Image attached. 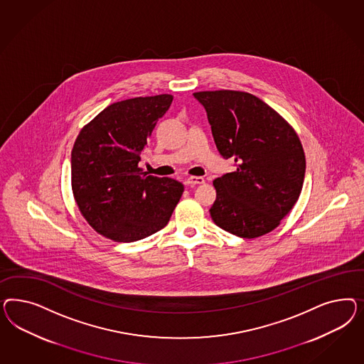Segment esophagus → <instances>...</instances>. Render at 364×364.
Returning a JSON list of instances; mask_svg holds the SVG:
<instances>
[{"label":"esophagus","mask_w":364,"mask_h":364,"mask_svg":"<svg viewBox=\"0 0 364 364\" xmlns=\"http://www.w3.org/2000/svg\"><path fill=\"white\" fill-rule=\"evenodd\" d=\"M204 178L198 176H189L184 180V184L186 186H196V184H204Z\"/></svg>","instance_id":"34e87169"}]
</instances>
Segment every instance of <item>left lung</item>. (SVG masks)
<instances>
[{"label": "left lung", "mask_w": 364, "mask_h": 364, "mask_svg": "<svg viewBox=\"0 0 364 364\" xmlns=\"http://www.w3.org/2000/svg\"><path fill=\"white\" fill-rule=\"evenodd\" d=\"M207 110L215 144L236 169L215 178L210 218L254 239L275 230L298 201L306 156L294 128L263 100L239 90L193 93Z\"/></svg>", "instance_id": "1"}]
</instances>
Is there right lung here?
Masks as SVG:
<instances>
[{"label":"right lung","mask_w":364,"mask_h":364,"mask_svg":"<svg viewBox=\"0 0 364 364\" xmlns=\"http://www.w3.org/2000/svg\"><path fill=\"white\" fill-rule=\"evenodd\" d=\"M172 100L157 95L113 102L78 133L70 157L75 200L89 225L110 240L136 242L160 231L184 192L180 181L139 168Z\"/></svg>","instance_id":"obj_1"}]
</instances>
